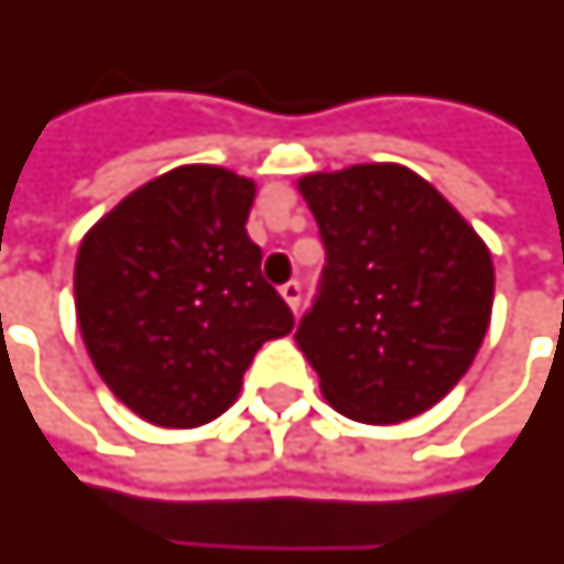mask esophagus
Instances as JSON below:
<instances>
[{
	"mask_svg": "<svg viewBox=\"0 0 564 564\" xmlns=\"http://www.w3.org/2000/svg\"><path fill=\"white\" fill-rule=\"evenodd\" d=\"M279 294L285 297V303H288V306H291V310H294V312L300 310V297H303V291H300L297 279H291V282H285V285L279 288Z\"/></svg>",
	"mask_w": 564,
	"mask_h": 564,
	"instance_id": "1",
	"label": "esophagus"
}]
</instances>
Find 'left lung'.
I'll use <instances>...</instances> for the list:
<instances>
[{
	"instance_id": "1",
	"label": "left lung",
	"mask_w": 564,
	"mask_h": 564,
	"mask_svg": "<svg viewBox=\"0 0 564 564\" xmlns=\"http://www.w3.org/2000/svg\"><path fill=\"white\" fill-rule=\"evenodd\" d=\"M324 270L297 324L324 400L360 423L433 409L466 376L492 310V261L468 221L400 164L300 180Z\"/></svg>"
}]
</instances>
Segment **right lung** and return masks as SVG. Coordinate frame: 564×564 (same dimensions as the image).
Here are the masks:
<instances>
[{
    "label": "right lung",
    "instance_id": "right-lung-1",
    "mask_svg": "<svg viewBox=\"0 0 564 564\" xmlns=\"http://www.w3.org/2000/svg\"><path fill=\"white\" fill-rule=\"evenodd\" d=\"M252 200V180L186 164L131 192L80 242L86 351L143 421L188 430L219 417L258 348L294 327L246 234Z\"/></svg>",
    "mask_w": 564,
    "mask_h": 564
}]
</instances>
